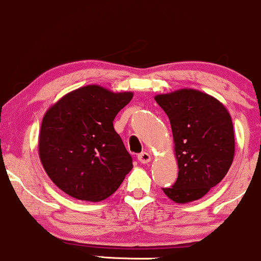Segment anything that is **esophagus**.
<instances>
[{
  "label": "esophagus",
  "mask_w": 261,
  "mask_h": 261,
  "mask_svg": "<svg viewBox=\"0 0 261 261\" xmlns=\"http://www.w3.org/2000/svg\"><path fill=\"white\" fill-rule=\"evenodd\" d=\"M138 160L142 164H148V163H150L151 156H150V154L146 153V151H143V153H140L138 155Z\"/></svg>",
  "instance_id": "esophagus-1"
}]
</instances>
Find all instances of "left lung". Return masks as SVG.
Here are the masks:
<instances>
[{
    "label": "left lung",
    "mask_w": 261,
    "mask_h": 261,
    "mask_svg": "<svg viewBox=\"0 0 261 261\" xmlns=\"http://www.w3.org/2000/svg\"><path fill=\"white\" fill-rule=\"evenodd\" d=\"M171 124L178 176L163 189L170 200H200L227 175L234 158V130L229 112L213 96L194 89L155 96Z\"/></svg>",
    "instance_id": "8db88e82"
}]
</instances>
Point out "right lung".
Instances as JSON below:
<instances>
[{"label":"right lung","instance_id":"1","mask_svg":"<svg viewBox=\"0 0 261 261\" xmlns=\"http://www.w3.org/2000/svg\"><path fill=\"white\" fill-rule=\"evenodd\" d=\"M132 98L133 92L87 85L46 111L38 151L44 170L61 191L91 202L115 194L133 164L113 119Z\"/></svg>","mask_w":261,"mask_h":261}]
</instances>
